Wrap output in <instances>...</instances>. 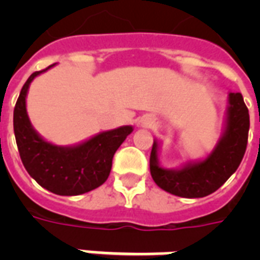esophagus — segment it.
Listing matches in <instances>:
<instances>
[{"mask_svg": "<svg viewBox=\"0 0 260 260\" xmlns=\"http://www.w3.org/2000/svg\"><path fill=\"white\" fill-rule=\"evenodd\" d=\"M139 125L143 126V128H151V126L154 125V121L151 120L150 117H147V116H144V117L139 121Z\"/></svg>", "mask_w": 260, "mask_h": 260, "instance_id": "esophagus-1", "label": "esophagus"}]
</instances>
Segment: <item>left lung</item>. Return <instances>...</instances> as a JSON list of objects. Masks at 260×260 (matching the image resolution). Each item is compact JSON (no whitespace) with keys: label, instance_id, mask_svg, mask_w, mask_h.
<instances>
[{"label":"left lung","instance_id":"left-lung-1","mask_svg":"<svg viewBox=\"0 0 260 260\" xmlns=\"http://www.w3.org/2000/svg\"><path fill=\"white\" fill-rule=\"evenodd\" d=\"M248 129L250 114L243 95L230 91L224 131L212 152L179 169H166L159 163L160 144L154 140L150 156L152 179L160 189L178 197L201 198L214 193L238 170L246 152Z\"/></svg>","mask_w":260,"mask_h":260}]
</instances>
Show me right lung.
I'll list each match as a JSON object with an SVG mask.
<instances>
[{"mask_svg": "<svg viewBox=\"0 0 260 260\" xmlns=\"http://www.w3.org/2000/svg\"><path fill=\"white\" fill-rule=\"evenodd\" d=\"M55 64L36 71L24 83L13 112V129L20 158L39 185L58 196H79L97 189L108 179L114 152L134 126L100 132L75 146H55L35 131L26 113L30 82Z\"/></svg>", "mask_w": 260, "mask_h": 260, "instance_id": "right-lung-1", "label": "right lung"}]
</instances>
